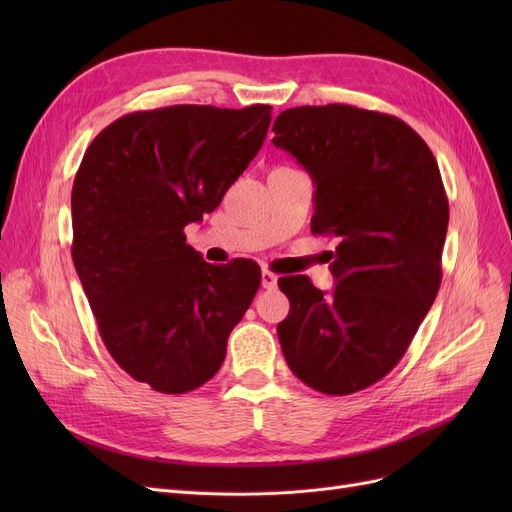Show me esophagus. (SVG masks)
Masks as SVG:
<instances>
[{"instance_id":"34e87169","label":"esophagus","mask_w":512,"mask_h":512,"mask_svg":"<svg viewBox=\"0 0 512 512\" xmlns=\"http://www.w3.org/2000/svg\"><path fill=\"white\" fill-rule=\"evenodd\" d=\"M262 288H267V290H273V288H277V275L275 273H271V271H262Z\"/></svg>"}]
</instances>
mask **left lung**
I'll list each match as a JSON object with an SVG mask.
<instances>
[{
    "mask_svg": "<svg viewBox=\"0 0 512 512\" xmlns=\"http://www.w3.org/2000/svg\"><path fill=\"white\" fill-rule=\"evenodd\" d=\"M273 145L314 181V235L337 239L331 297L282 277L277 337L292 374L324 395L367 389L399 363L442 282L448 200L427 143L393 115L348 104L297 106Z\"/></svg>",
    "mask_w": 512,
    "mask_h": 512,
    "instance_id": "8db88e82",
    "label": "left lung"
}]
</instances>
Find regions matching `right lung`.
<instances>
[{"label":"right lung","instance_id":"1","mask_svg":"<svg viewBox=\"0 0 512 512\" xmlns=\"http://www.w3.org/2000/svg\"><path fill=\"white\" fill-rule=\"evenodd\" d=\"M271 106L177 104L119 117L72 185V260L117 365L153 391L203 386L260 286L252 260L209 265L183 228L222 203L265 141Z\"/></svg>","mask_w":512,"mask_h":512}]
</instances>
